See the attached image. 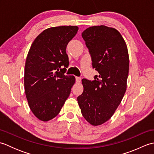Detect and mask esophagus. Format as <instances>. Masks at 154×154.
<instances>
[{
    "label": "esophagus",
    "mask_w": 154,
    "mask_h": 154,
    "mask_svg": "<svg viewBox=\"0 0 154 154\" xmlns=\"http://www.w3.org/2000/svg\"><path fill=\"white\" fill-rule=\"evenodd\" d=\"M81 81V77H76V82L77 83H80Z\"/></svg>",
    "instance_id": "esophagus-1"
}]
</instances>
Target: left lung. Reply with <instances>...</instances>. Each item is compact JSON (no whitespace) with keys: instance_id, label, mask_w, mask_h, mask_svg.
<instances>
[{"instance_id":"8db88e82","label":"left lung","mask_w":154,"mask_h":154,"mask_svg":"<svg viewBox=\"0 0 154 154\" xmlns=\"http://www.w3.org/2000/svg\"><path fill=\"white\" fill-rule=\"evenodd\" d=\"M82 37L99 75L92 81L82 80L83 92L77 101L85 119L91 125L99 126L112 117L126 93L128 51L115 28L94 26L83 31Z\"/></svg>"}]
</instances>
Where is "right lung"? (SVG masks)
Returning a JSON list of instances; mask_svg holds the SVG:
<instances>
[{"label": "right lung", "mask_w": 154, "mask_h": 154, "mask_svg": "<svg viewBox=\"0 0 154 154\" xmlns=\"http://www.w3.org/2000/svg\"><path fill=\"white\" fill-rule=\"evenodd\" d=\"M78 30L77 26L49 28L35 38L28 51L25 94L30 110L40 120L47 122L60 113L75 83L74 76L59 71L66 69L69 58L65 50Z\"/></svg>", "instance_id": "add662e5"}]
</instances>
